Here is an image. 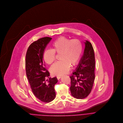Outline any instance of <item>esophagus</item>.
<instances>
[{
    "label": "esophagus",
    "mask_w": 123,
    "mask_h": 123,
    "mask_svg": "<svg viewBox=\"0 0 123 123\" xmlns=\"http://www.w3.org/2000/svg\"><path fill=\"white\" fill-rule=\"evenodd\" d=\"M61 78H62V76H58V77H57V78L58 80H60Z\"/></svg>",
    "instance_id": "obj_1"
}]
</instances>
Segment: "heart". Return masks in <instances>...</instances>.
<instances>
[{"mask_svg": "<svg viewBox=\"0 0 123 123\" xmlns=\"http://www.w3.org/2000/svg\"><path fill=\"white\" fill-rule=\"evenodd\" d=\"M52 46V49L46 50L43 57L45 62L50 64L55 60V53L60 54V61L55 63L50 67V71L53 75L62 76L68 72L70 65L74 66L79 63L82 52V45L79 40H70L62 36L55 40Z\"/></svg>", "mask_w": 123, "mask_h": 123, "instance_id": "b5f03b06", "label": "heart"}]
</instances>
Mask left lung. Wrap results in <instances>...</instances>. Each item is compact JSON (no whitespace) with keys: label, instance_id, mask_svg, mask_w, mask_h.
I'll return each instance as SVG.
<instances>
[{"label":"left lung","instance_id":"left-lung-1","mask_svg":"<svg viewBox=\"0 0 123 123\" xmlns=\"http://www.w3.org/2000/svg\"><path fill=\"white\" fill-rule=\"evenodd\" d=\"M83 55L76 71L73 72L70 88L71 94L77 99H83L90 93L95 78V56L93 47L86 41Z\"/></svg>","mask_w":123,"mask_h":123}]
</instances>
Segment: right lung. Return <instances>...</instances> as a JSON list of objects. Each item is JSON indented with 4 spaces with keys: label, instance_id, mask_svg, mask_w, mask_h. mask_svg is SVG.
<instances>
[{
    "label": "right lung",
    "instance_id": "add662e5",
    "mask_svg": "<svg viewBox=\"0 0 123 123\" xmlns=\"http://www.w3.org/2000/svg\"><path fill=\"white\" fill-rule=\"evenodd\" d=\"M51 39L46 37L34 42L29 46L26 56V75L31 90L38 99L45 103L55 99L54 86L58 82L56 77L49 78L50 74L43 61L44 50ZM47 77L48 80H46Z\"/></svg>",
    "mask_w": 123,
    "mask_h": 123
}]
</instances>
